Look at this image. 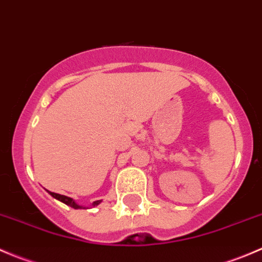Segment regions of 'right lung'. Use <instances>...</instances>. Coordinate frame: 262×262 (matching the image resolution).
Here are the masks:
<instances>
[{"label": "right lung", "instance_id": "add662e5", "mask_svg": "<svg viewBox=\"0 0 262 262\" xmlns=\"http://www.w3.org/2000/svg\"><path fill=\"white\" fill-rule=\"evenodd\" d=\"M48 192H49L50 195H52L53 198H54V199L59 200V202L64 203L66 205H68V207H71V208H75V209H87V208L96 207V205H99L100 203H101V200H96V202L92 203V204L90 205V207H84V205L78 204V203L76 202V200H73L72 198H70V196H66V195H60V194H57V192H52V191H48Z\"/></svg>", "mask_w": 262, "mask_h": 262}]
</instances>
